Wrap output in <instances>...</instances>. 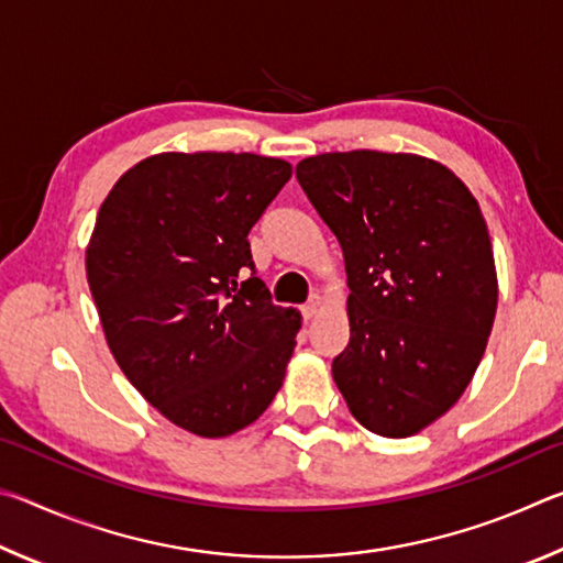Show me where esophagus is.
Instances as JSON below:
<instances>
[{"label": "esophagus", "mask_w": 563, "mask_h": 563, "mask_svg": "<svg viewBox=\"0 0 563 563\" xmlns=\"http://www.w3.org/2000/svg\"><path fill=\"white\" fill-rule=\"evenodd\" d=\"M320 308H322V298H320V295H318V292L310 295V300L302 305V318H305V320L316 318L318 312H320Z\"/></svg>", "instance_id": "obj_1"}]
</instances>
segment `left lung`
<instances>
[{
    "instance_id": "obj_1",
    "label": "left lung",
    "mask_w": 563,
    "mask_h": 563,
    "mask_svg": "<svg viewBox=\"0 0 563 563\" xmlns=\"http://www.w3.org/2000/svg\"><path fill=\"white\" fill-rule=\"evenodd\" d=\"M295 176L345 255L350 342L332 360L335 385L365 430L412 437L462 397L497 316L479 203L415 154H320Z\"/></svg>"
}]
</instances>
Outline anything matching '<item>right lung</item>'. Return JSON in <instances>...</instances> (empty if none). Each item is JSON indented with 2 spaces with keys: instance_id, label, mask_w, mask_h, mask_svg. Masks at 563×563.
Segmentation results:
<instances>
[{
  "instance_id": "add662e5",
  "label": "right lung",
  "mask_w": 563,
  "mask_h": 563,
  "mask_svg": "<svg viewBox=\"0 0 563 563\" xmlns=\"http://www.w3.org/2000/svg\"><path fill=\"white\" fill-rule=\"evenodd\" d=\"M290 176L288 161L268 156L158 154L99 208L87 278L111 355L198 437L255 422L292 357L300 312L273 305L247 243Z\"/></svg>"
}]
</instances>
